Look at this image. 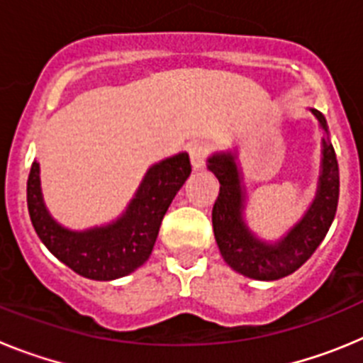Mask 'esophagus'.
Masks as SVG:
<instances>
[{"instance_id": "obj_1", "label": "esophagus", "mask_w": 363, "mask_h": 363, "mask_svg": "<svg viewBox=\"0 0 363 363\" xmlns=\"http://www.w3.org/2000/svg\"><path fill=\"white\" fill-rule=\"evenodd\" d=\"M209 152H211V147L207 145L205 142H196L189 147L191 163H192V167L196 169V171L198 169H203L205 162H207V158H209Z\"/></svg>"}]
</instances>
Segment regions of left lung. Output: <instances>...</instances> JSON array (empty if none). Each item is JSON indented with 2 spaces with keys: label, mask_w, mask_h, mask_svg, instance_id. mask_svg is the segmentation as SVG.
Here are the masks:
<instances>
[{
  "label": "left lung",
  "mask_w": 363,
  "mask_h": 363,
  "mask_svg": "<svg viewBox=\"0 0 363 363\" xmlns=\"http://www.w3.org/2000/svg\"><path fill=\"white\" fill-rule=\"evenodd\" d=\"M323 136V169L316 200L303 220L277 245L259 242L249 233L242 220L243 191L233 154H216L209 160V169L220 182V194L213 207V229L220 252L227 264L243 277L255 280H278L306 264L318 249L335 220L340 196V171L335 147L327 136L322 112L314 111Z\"/></svg>",
  "instance_id": "8db88e82"
}]
</instances>
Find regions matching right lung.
<instances>
[{"instance_id":"obj_1","label":"right lung","mask_w":363,"mask_h":363,"mask_svg":"<svg viewBox=\"0 0 363 363\" xmlns=\"http://www.w3.org/2000/svg\"><path fill=\"white\" fill-rule=\"evenodd\" d=\"M191 174L189 154L150 167L129 209L116 223L72 233L60 227L45 209L40 191V165L32 163L27 179L28 214L38 236L60 262L91 280H116L147 262L172 198Z\"/></svg>"}]
</instances>
